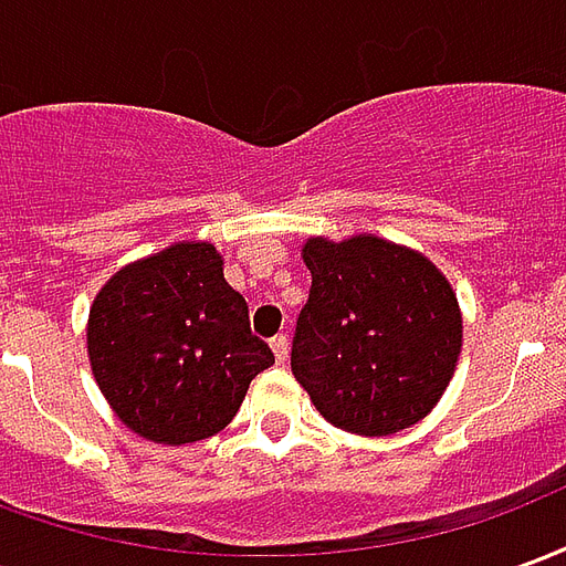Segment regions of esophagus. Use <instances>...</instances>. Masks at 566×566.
Instances as JSON below:
<instances>
[{"mask_svg": "<svg viewBox=\"0 0 566 566\" xmlns=\"http://www.w3.org/2000/svg\"><path fill=\"white\" fill-rule=\"evenodd\" d=\"M272 355H275V360L279 364H284L287 360V348H291V343H287V336L284 333H279V336H272Z\"/></svg>", "mask_w": 566, "mask_h": 566, "instance_id": "1", "label": "esophagus"}]
</instances>
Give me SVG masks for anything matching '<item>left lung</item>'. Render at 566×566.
<instances>
[{
    "label": "left lung",
    "mask_w": 566,
    "mask_h": 566,
    "mask_svg": "<svg viewBox=\"0 0 566 566\" xmlns=\"http://www.w3.org/2000/svg\"><path fill=\"white\" fill-rule=\"evenodd\" d=\"M303 260L312 287L291 369L321 416L360 437L421 421L461 355V308L446 275L379 235L308 239Z\"/></svg>",
    "instance_id": "8db88e82"
}]
</instances>
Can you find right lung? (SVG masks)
<instances>
[{
  "label": "right lung",
  "instance_id": "obj_1",
  "mask_svg": "<svg viewBox=\"0 0 566 566\" xmlns=\"http://www.w3.org/2000/svg\"><path fill=\"white\" fill-rule=\"evenodd\" d=\"M87 355L117 418L163 446L214 437L251 379L275 364L206 242H181L112 275L93 300Z\"/></svg>",
  "mask_w": 566,
  "mask_h": 566
}]
</instances>
